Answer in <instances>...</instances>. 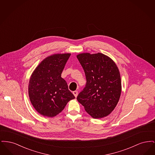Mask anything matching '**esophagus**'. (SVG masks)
<instances>
[{"label":"esophagus","instance_id":"34e87169","mask_svg":"<svg viewBox=\"0 0 155 155\" xmlns=\"http://www.w3.org/2000/svg\"><path fill=\"white\" fill-rule=\"evenodd\" d=\"M73 94H74V96H75V97H77V95H78V91H73Z\"/></svg>","mask_w":155,"mask_h":155}]
</instances>
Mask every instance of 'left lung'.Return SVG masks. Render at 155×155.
Listing matches in <instances>:
<instances>
[{
  "instance_id": "left-lung-1",
  "label": "left lung",
  "mask_w": 155,
  "mask_h": 155,
  "mask_svg": "<svg viewBox=\"0 0 155 155\" xmlns=\"http://www.w3.org/2000/svg\"><path fill=\"white\" fill-rule=\"evenodd\" d=\"M77 58L87 80L77 101L94 118L110 114L118 103L121 91L120 74L116 63L101 53H81Z\"/></svg>"
}]
</instances>
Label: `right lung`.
<instances>
[{
  "label": "right lung",
  "mask_w": 155,
  "mask_h": 155,
  "mask_svg": "<svg viewBox=\"0 0 155 155\" xmlns=\"http://www.w3.org/2000/svg\"><path fill=\"white\" fill-rule=\"evenodd\" d=\"M71 54H54L41 61L31 76L28 94L35 109L41 114L52 117L64 109L75 98L66 81L61 77Z\"/></svg>",
  "instance_id": "add662e5"
}]
</instances>
